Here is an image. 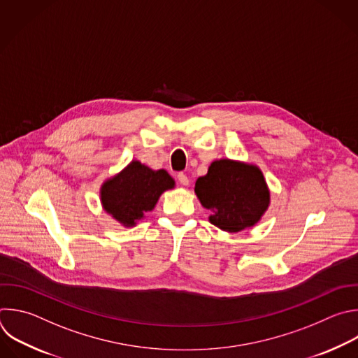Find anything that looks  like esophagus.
Listing matches in <instances>:
<instances>
[{
  "label": "esophagus",
  "mask_w": 358,
  "mask_h": 358,
  "mask_svg": "<svg viewBox=\"0 0 358 358\" xmlns=\"http://www.w3.org/2000/svg\"><path fill=\"white\" fill-rule=\"evenodd\" d=\"M177 180H178V182H180L181 185H188V184H189V180H188V177H187L184 173H180V174L177 176Z\"/></svg>",
  "instance_id": "esophagus-1"
}]
</instances>
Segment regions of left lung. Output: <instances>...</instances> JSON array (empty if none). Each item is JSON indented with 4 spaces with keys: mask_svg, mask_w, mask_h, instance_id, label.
Returning <instances> with one entry per match:
<instances>
[{
    "mask_svg": "<svg viewBox=\"0 0 358 358\" xmlns=\"http://www.w3.org/2000/svg\"><path fill=\"white\" fill-rule=\"evenodd\" d=\"M195 194L212 215L209 222L234 233L255 226L270 203V191L259 167L216 160L195 182Z\"/></svg>",
    "mask_w": 358,
    "mask_h": 358,
    "instance_id": "left-lung-1",
    "label": "left lung"
}]
</instances>
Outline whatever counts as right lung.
<instances>
[{
  "mask_svg": "<svg viewBox=\"0 0 358 358\" xmlns=\"http://www.w3.org/2000/svg\"><path fill=\"white\" fill-rule=\"evenodd\" d=\"M174 187L166 170H152L132 162L122 173L103 182L101 202L103 209L124 226H134L155 208L160 195Z\"/></svg>",
  "mask_w": 358,
  "mask_h": 358,
  "instance_id": "right-lung-1",
  "label": "right lung"
}]
</instances>
